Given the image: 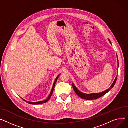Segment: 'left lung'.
<instances>
[{"instance_id":"obj_1","label":"left lung","mask_w":128,"mask_h":128,"mask_svg":"<svg viewBox=\"0 0 128 128\" xmlns=\"http://www.w3.org/2000/svg\"><path fill=\"white\" fill-rule=\"evenodd\" d=\"M109 42H110V43L112 44L111 42L110 41V39H108ZM117 61H118V67L119 66V62H118V57H117ZM117 76H116L113 83L112 84V85H111V86L108 89L106 90H105L104 92H102L100 93H93V94H84L83 92H80L79 90L76 87V86L74 85V84L73 83H72V86H73V88L74 92H76V94L80 96L81 98L83 99H85V100H94V99H98L99 98L102 96H104V94H107L111 89H112L113 88V87L114 86L116 80H117Z\"/></svg>"}]
</instances>
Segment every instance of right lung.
<instances>
[{"label":"right lung","instance_id":"1","mask_svg":"<svg viewBox=\"0 0 128 128\" xmlns=\"http://www.w3.org/2000/svg\"><path fill=\"white\" fill-rule=\"evenodd\" d=\"M60 74H59L58 76H57V77L56 78V80H55V82H54L53 86H52V89L51 92H50V95L48 96V98H47L45 100H43V101H42L36 102H29V101H26V100H24V99H23V100H24L25 102H26L27 103H29V104H43V103H46V102H47L50 100V97H51V96H52V92H54V88H55V84H56V82H57V80L58 78H59V76H60Z\"/></svg>","mask_w":128,"mask_h":128}]
</instances>
